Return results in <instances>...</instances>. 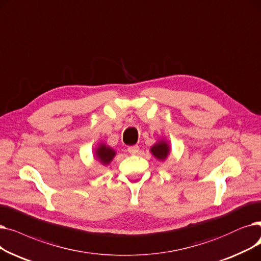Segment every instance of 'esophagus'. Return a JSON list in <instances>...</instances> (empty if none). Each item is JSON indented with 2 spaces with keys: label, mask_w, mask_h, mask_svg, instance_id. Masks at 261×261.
<instances>
[{
  "label": "esophagus",
  "mask_w": 261,
  "mask_h": 261,
  "mask_svg": "<svg viewBox=\"0 0 261 261\" xmlns=\"http://www.w3.org/2000/svg\"><path fill=\"white\" fill-rule=\"evenodd\" d=\"M127 151L129 154L132 155H136L138 152H139V146L138 145H132V146H128Z\"/></svg>",
  "instance_id": "obj_1"
}]
</instances>
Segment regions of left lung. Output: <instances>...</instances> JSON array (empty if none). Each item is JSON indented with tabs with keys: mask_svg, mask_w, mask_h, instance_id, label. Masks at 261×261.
I'll return each mask as SVG.
<instances>
[{
	"mask_svg": "<svg viewBox=\"0 0 261 261\" xmlns=\"http://www.w3.org/2000/svg\"><path fill=\"white\" fill-rule=\"evenodd\" d=\"M151 153L152 155L160 160V161H164L168 158L171 150H170V145L168 143L167 140L165 139H161V140H158L152 147H151Z\"/></svg>",
	"mask_w": 261,
	"mask_h": 261,
	"instance_id": "1",
	"label": "left lung"
}]
</instances>
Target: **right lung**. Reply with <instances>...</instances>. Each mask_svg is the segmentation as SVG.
Listing matches in <instances>:
<instances>
[{
	"label": "right lung",
	"mask_w": 261,
	"mask_h": 261,
	"mask_svg": "<svg viewBox=\"0 0 261 261\" xmlns=\"http://www.w3.org/2000/svg\"><path fill=\"white\" fill-rule=\"evenodd\" d=\"M116 154L117 153L114 148L106 145L104 142L97 144L94 150V156L96 160L103 166H108L111 161H113Z\"/></svg>",
	"instance_id": "1"
}]
</instances>
